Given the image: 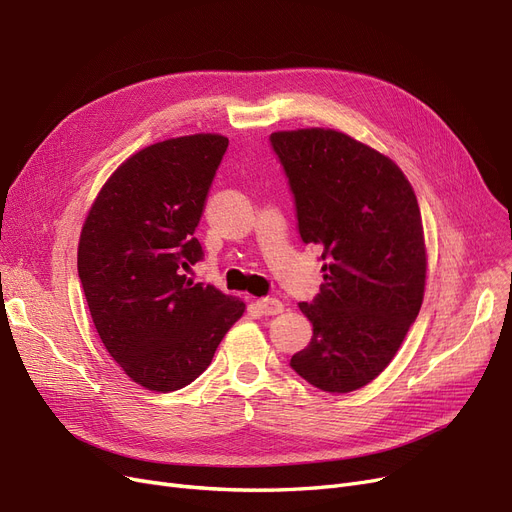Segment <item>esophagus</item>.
Returning <instances> with one entry per match:
<instances>
[{"instance_id":"1","label":"esophagus","mask_w":512,"mask_h":512,"mask_svg":"<svg viewBox=\"0 0 512 512\" xmlns=\"http://www.w3.org/2000/svg\"><path fill=\"white\" fill-rule=\"evenodd\" d=\"M257 309L261 311L263 316H276V314H280V311L284 309V305H282V301H278V299H270V297H265V299H257Z\"/></svg>"}]
</instances>
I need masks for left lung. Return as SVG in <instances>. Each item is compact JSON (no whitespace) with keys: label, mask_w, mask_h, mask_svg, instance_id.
<instances>
[{"label":"left lung","mask_w":512,"mask_h":512,"mask_svg":"<svg viewBox=\"0 0 512 512\" xmlns=\"http://www.w3.org/2000/svg\"><path fill=\"white\" fill-rule=\"evenodd\" d=\"M272 148L295 196L299 234L322 249L324 282L299 303L314 326L291 368L328 393L379 376L425 297L427 251L416 194L389 157L347 133L276 131Z\"/></svg>","instance_id":"8db88e82"}]
</instances>
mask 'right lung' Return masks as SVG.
Instances as JSON below:
<instances>
[{
    "mask_svg": "<svg viewBox=\"0 0 512 512\" xmlns=\"http://www.w3.org/2000/svg\"><path fill=\"white\" fill-rule=\"evenodd\" d=\"M228 138L194 133L142 148L108 177L85 217L77 270L98 335L133 383L190 385L244 303L186 278L203 259L194 230Z\"/></svg>",
    "mask_w": 512,
    "mask_h": 512,
    "instance_id": "add662e5",
    "label": "right lung"
}]
</instances>
